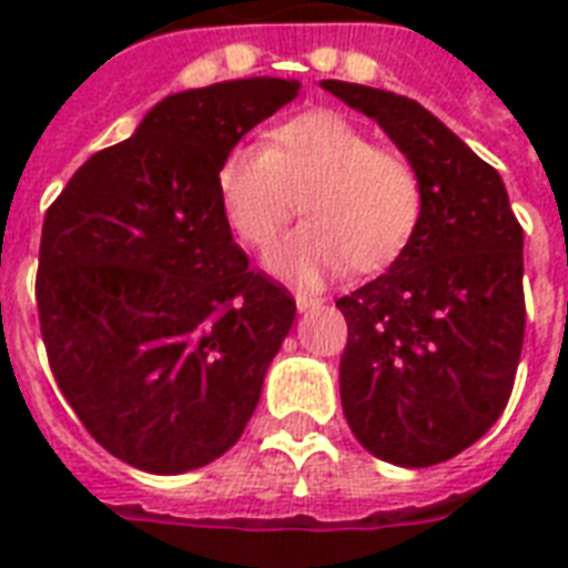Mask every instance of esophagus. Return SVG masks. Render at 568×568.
<instances>
[{"label":"esophagus","mask_w":568,"mask_h":568,"mask_svg":"<svg viewBox=\"0 0 568 568\" xmlns=\"http://www.w3.org/2000/svg\"><path fill=\"white\" fill-rule=\"evenodd\" d=\"M294 303H297V310H301V312H310V310H318L324 301H321V297H312V294L301 292L297 297H294Z\"/></svg>","instance_id":"1"}]
</instances>
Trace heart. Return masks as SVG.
Masks as SVG:
<instances>
[{
	"label": "heart",
	"instance_id": "b5f03b06",
	"mask_svg": "<svg viewBox=\"0 0 568 568\" xmlns=\"http://www.w3.org/2000/svg\"><path fill=\"white\" fill-rule=\"evenodd\" d=\"M217 200L230 230L250 247H267L303 200L310 223L267 253L276 276L301 285L347 267L377 274L409 247L422 221L413 164L379 150L336 111L288 120L267 146H232L217 168Z\"/></svg>",
	"mask_w": 568,
	"mask_h": 568
}]
</instances>
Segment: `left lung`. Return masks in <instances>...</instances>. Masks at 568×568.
<instances>
[{"label":"left lung","instance_id":"obj_1","mask_svg":"<svg viewBox=\"0 0 568 568\" xmlns=\"http://www.w3.org/2000/svg\"><path fill=\"white\" fill-rule=\"evenodd\" d=\"M377 120L422 182V221L386 274L336 306L338 392L374 457L424 468L457 457L510 400L525 342L521 226L501 176L415 100L324 79Z\"/></svg>","mask_w":568,"mask_h":568}]
</instances>
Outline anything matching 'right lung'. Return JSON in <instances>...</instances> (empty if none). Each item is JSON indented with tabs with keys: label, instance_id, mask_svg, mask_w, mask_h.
Here are the masks:
<instances>
[{
	"label": "right lung",
	"instance_id": "add662e5",
	"mask_svg": "<svg viewBox=\"0 0 568 568\" xmlns=\"http://www.w3.org/2000/svg\"><path fill=\"white\" fill-rule=\"evenodd\" d=\"M301 93L235 79L164 97L49 205L38 312L49 365L93 439L182 475L235 445L294 324L283 285L250 271L217 200L223 155Z\"/></svg>",
	"mask_w": 568,
	"mask_h": 568
}]
</instances>
